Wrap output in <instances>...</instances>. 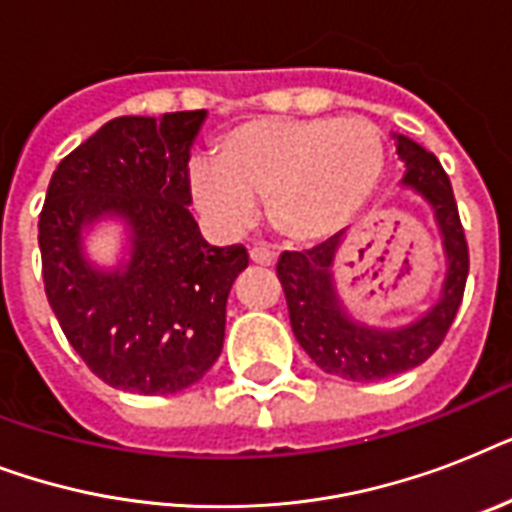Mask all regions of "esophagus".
Here are the masks:
<instances>
[{
	"label": "esophagus",
	"instance_id": "1",
	"mask_svg": "<svg viewBox=\"0 0 512 512\" xmlns=\"http://www.w3.org/2000/svg\"><path fill=\"white\" fill-rule=\"evenodd\" d=\"M249 260L255 265H268V268H271V265L276 263V252H271V249L265 247H252L249 249Z\"/></svg>",
	"mask_w": 512,
	"mask_h": 512
}]
</instances>
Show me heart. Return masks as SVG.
Returning a JSON list of instances; mask_svg holds the SVG:
<instances>
[{"label":"heart","mask_w":512,"mask_h":512,"mask_svg":"<svg viewBox=\"0 0 512 512\" xmlns=\"http://www.w3.org/2000/svg\"><path fill=\"white\" fill-rule=\"evenodd\" d=\"M215 162H193V207L220 231L252 225L268 204L273 228L308 244L340 231L380 183L385 143L361 119H252L215 143Z\"/></svg>","instance_id":"b5f03b06"}]
</instances>
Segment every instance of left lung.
I'll list each match as a JSON object with an SVG mask.
<instances>
[{
    "mask_svg": "<svg viewBox=\"0 0 512 512\" xmlns=\"http://www.w3.org/2000/svg\"><path fill=\"white\" fill-rule=\"evenodd\" d=\"M396 148L398 156L406 162L401 185L420 193L433 207L438 231L444 239V287L438 303L422 313V319L409 321L406 327L398 329H374L350 319L340 303L332 271L342 233L313 249L284 252L276 265L297 342L316 361V366L342 380H385L428 361L452 327L468 281V241L449 175L436 156L425 151L420 143L396 135Z\"/></svg>",
    "mask_w": 512,
    "mask_h": 512,
    "instance_id": "8db88e82",
    "label": "left lung"
}]
</instances>
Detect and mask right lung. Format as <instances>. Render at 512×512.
I'll use <instances>...</instances> for the list:
<instances>
[{"instance_id":"obj_1","label":"right lung","mask_w":512,"mask_h":512,"mask_svg":"<svg viewBox=\"0 0 512 512\" xmlns=\"http://www.w3.org/2000/svg\"><path fill=\"white\" fill-rule=\"evenodd\" d=\"M207 111L119 116L52 172L39 215L44 292L66 340L111 388L164 396L215 364L225 303L247 249L212 247L188 212V159ZM131 228V260L100 272L81 228L100 216Z\"/></svg>"}]
</instances>
